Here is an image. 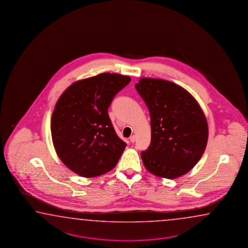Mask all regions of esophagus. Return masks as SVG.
Listing matches in <instances>:
<instances>
[{
	"label": "esophagus",
	"mask_w": 248,
	"mask_h": 248,
	"mask_svg": "<svg viewBox=\"0 0 248 248\" xmlns=\"http://www.w3.org/2000/svg\"><path fill=\"white\" fill-rule=\"evenodd\" d=\"M130 141H131L132 143L136 141V136H130Z\"/></svg>",
	"instance_id": "obj_1"
}]
</instances>
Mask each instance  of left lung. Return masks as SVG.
I'll return each mask as SVG.
<instances>
[{"mask_svg": "<svg viewBox=\"0 0 248 248\" xmlns=\"http://www.w3.org/2000/svg\"><path fill=\"white\" fill-rule=\"evenodd\" d=\"M136 89L151 115V144L141 153L146 169L170 180L188 172L201 159L209 136L199 104L184 88L166 80L141 78Z\"/></svg>", "mask_w": 248, "mask_h": 248, "instance_id": "1", "label": "left lung"}]
</instances>
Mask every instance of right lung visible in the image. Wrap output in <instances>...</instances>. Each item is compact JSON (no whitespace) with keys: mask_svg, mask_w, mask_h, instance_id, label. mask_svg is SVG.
I'll return each instance as SVG.
<instances>
[{"mask_svg":"<svg viewBox=\"0 0 248 248\" xmlns=\"http://www.w3.org/2000/svg\"><path fill=\"white\" fill-rule=\"evenodd\" d=\"M131 78L102 73L72 83L59 97L51 119L54 149L68 169L85 178L116 166L126 142L108 115L113 97Z\"/></svg>","mask_w":248,"mask_h":248,"instance_id":"right-lung-1","label":"right lung"}]
</instances>
